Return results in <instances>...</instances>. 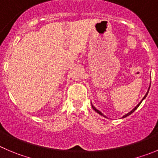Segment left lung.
Listing matches in <instances>:
<instances>
[{
  "mask_svg": "<svg viewBox=\"0 0 158 158\" xmlns=\"http://www.w3.org/2000/svg\"><path fill=\"white\" fill-rule=\"evenodd\" d=\"M149 90H150V87H149V89H148V90H147V94H146V95H145V96H144V97H143V99H142V101H140V102H139V104H137V105H136V106H135V107H134V108H133V109H132V110H130V111H129V113H127V114H125V115H123V116H122V118H126V117H127V116L130 115V114H132V113H133V112H134V111H135V110H136V109H137V107H139V105H140V104H141V103H142V101H143V100H144V99H145L146 97H147V94H148V92H149ZM91 105H92V107H93V109H94V110H95L96 112H97V113H98V114H101V115H102V116H103V117H105V118H107V117H106V116H105V115H104V114H103V113H102V112H101V111H100V110H97V108H96V107H94V105H93V104H91Z\"/></svg>",
  "mask_w": 158,
  "mask_h": 158,
  "instance_id": "obj_1",
  "label": "left lung"
}]
</instances>
